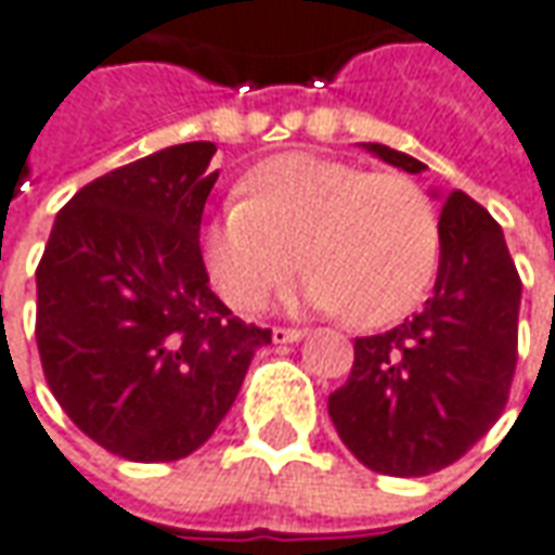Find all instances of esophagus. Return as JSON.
<instances>
[{"label": "esophagus", "instance_id": "esophagus-1", "mask_svg": "<svg viewBox=\"0 0 555 555\" xmlns=\"http://www.w3.org/2000/svg\"><path fill=\"white\" fill-rule=\"evenodd\" d=\"M301 328H285V325H276V328H273V341H276V345H292V341H301Z\"/></svg>", "mask_w": 555, "mask_h": 555}]
</instances>
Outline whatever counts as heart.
I'll use <instances>...</instances> for the list:
<instances>
[{"mask_svg": "<svg viewBox=\"0 0 555 555\" xmlns=\"http://www.w3.org/2000/svg\"><path fill=\"white\" fill-rule=\"evenodd\" d=\"M202 230L214 288L232 310H257L304 267L307 304L353 325H388L428 292L441 260L435 202L403 173L288 152L257 164Z\"/></svg>", "mask_w": 555, "mask_h": 555, "instance_id": "1", "label": "heart"}]
</instances>
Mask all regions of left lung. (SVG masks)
<instances>
[{"label":"left lung","mask_w":555,"mask_h":555,"mask_svg":"<svg viewBox=\"0 0 555 555\" xmlns=\"http://www.w3.org/2000/svg\"><path fill=\"white\" fill-rule=\"evenodd\" d=\"M406 173L425 164L378 142ZM435 292L395 328L357 338L328 416L350 453L382 475L420 478L456 463L500 420L518 357L521 279L494 217L466 192L441 207Z\"/></svg>","instance_id":"1"}]
</instances>
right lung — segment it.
Returning a JSON list of instances; mask_svg holds the SVG:
<instances>
[{
	"label": "right lung",
	"instance_id": "obj_1",
	"mask_svg": "<svg viewBox=\"0 0 555 555\" xmlns=\"http://www.w3.org/2000/svg\"><path fill=\"white\" fill-rule=\"evenodd\" d=\"M214 155L170 145L83 185L37 267L42 375L86 438L133 463L205 444L273 341L210 292L198 230Z\"/></svg>",
	"mask_w": 555,
	"mask_h": 555
}]
</instances>
